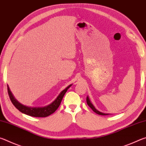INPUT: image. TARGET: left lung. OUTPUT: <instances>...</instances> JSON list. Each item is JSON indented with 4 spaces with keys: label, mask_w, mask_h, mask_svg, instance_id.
I'll use <instances>...</instances> for the list:
<instances>
[{
    "label": "left lung",
    "mask_w": 146,
    "mask_h": 146,
    "mask_svg": "<svg viewBox=\"0 0 146 146\" xmlns=\"http://www.w3.org/2000/svg\"><path fill=\"white\" fill-rule=\"evenodd\" d=\"M86 102H87L88 105L89 106H90V107L91 109H92V110L93 111L97 113V114L100 115H110V114H109V113H102V112L99 111H98V110H97V109H96V108H95V106H94L92 104V103L91 102V101H90V98H89L88 96L87 97V98H86Z\"/></svg>",
    "instance_id": "obj_1"
}]
</instances>
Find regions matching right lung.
<instances>
[{
    "mask_svg": "<svg viewBox=\"0 0 146 146\" xmlns=\"http://www.w3.org/2000/svg\"><path fill=\"white\" fill-rule=\"evenodd\" d=\"M72 84L69 85L67 88H65V90L62 91L60 94L57 96V97L55 98V100L53 102H51L50 104H49L44 107H29L25 105L22 104L14 97L11 91L9 90V86H8V91L9 96V98L13 103L17 110H19L20 111L24 113V114L28 115L29 116L34 117H46L50 115L53 113L55 111L57 110L58 108L60 106L61 101L62 100L63 97L65 95V93L67 91L68 89L70 88Z\"/></svg>",
    "mask_w": 146,
    "mask_h": 146,
    "instance_id": "obj_1",
    "label": "right lung"
}]
</instances>
